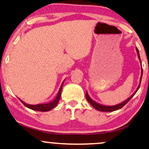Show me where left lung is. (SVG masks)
Masks as SVG:
<instances>
[{
  "mask_svg": "<svg viewBox=\"0 0 149 149\" xmlns=\"http://www.w3.org/2000/svg\"><path fill=\"white\" fill-rule=\"evenodd\" d=\"M136 51H137V56H138V58L139 59V61H140L141 63V59H140V56H139V50L138 49L136 48ZM142 73H143V71H142H142H141V77H140V80H139V84L138 86V87H137V88L136 89V91H135V93H133V95H131V97H129L127 100H126L125 101H124V102H122V103H120V104H117V105H114V106H105V105H102V104H99V103H97L96 102H95L94 100H93L91 97H89L88 94V92L86 91V100H88V102L90 104H91L92 106L94 107L95 109L97 110V111H102V112H113V111H117V110H119L120 109V108H122L123 106L124 105H126L127 103L129 102L130 100H131V99L133 97L134 95H135V93H137V91H138V89L139 88V86H140V83H141V80H142Z\"/></svg>",
  "mask_w": 149,
  "mask_h": 149,
  "instance_id": "left-lung-1",
  "label": "left lung"
}]
</instances>
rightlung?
Returning <instances> with one entry per match:
<instances>
[{
	"mask_svg": "<svg viewBox=\"0 0 149 149\" xmlns=\"http://www.w3.org/2000/svg\"><path fill=\"white\" fill-rule=\"evenodd\" d=\"M65 81V80H64ZM64 81L62 82L61 86L59 91L58 92V94L56 95V97H55V99L53 101H52L51 102L49 103H46V104H36V105H31V104H27L26 103H25L23 101H22L21 100H20V101L23 103V105L26 106L27 108H30V109L34 110V111H41V112H47V111H49L53 109L55 106H57L58 101H59L60 98H61V91H62V87H63Z\"/></svg>",
	"mask_w": 149,
	"mask_h": 149,
	"instance_id": "add662e5",
	"label": "right lung"
}]
</instances>
